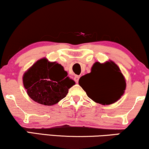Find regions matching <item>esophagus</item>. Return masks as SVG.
Wrapping results in <instances>:
<instances>
[{"label": "esophagus", "mask_w": 149, "mask_h": 149, "mask_svg": "<svg viewBox=\"0 0 149 149\" xmlns=\"http://www.w3.org/2000/svg\"><path fill=\"white\" fill-rule=\"evenodd\" d=\"M74 80H75V82H76V83H78V81H79V79H80V76H76L74 77Z\"/></svg>", "instance_id": "obj_1"}]
</instances>
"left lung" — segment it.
Listing matches in <instances>:
<instances>
[{"mask_svg": "<svg viewBox=\"0 0 149 149\" xmlns=\"http://www.w3.org/2000/svg\"><path fill=\"white\" fill-rule=\"evenodd\" d=\"M79 84L95 102L111 104L119 100L126 88V82L119 67L113 62L93 65L91 73L82 76Z\"/></svg>", "mask_w": 149, "mask_h": 149, "instance_id": "1", "label": "left lung"}]
</instances>
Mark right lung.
Returning <instances> with one entry per match:
<instances>
[{"instance_id":"add662e5","label":"right lung","mask_w":149,"mask_h":149,"mask_svg":"<svg viewBox=\"0 0 149 149\" xmlns=\"http://www.w3.org/2000/svg\"><path fill=\"white\" fill-rule=\"evenodd\" d=\"M58 63L39 60L23 76L28 95L41 104L52 106L63 99L75 82Z\"/></svg>"}]
</instances>
